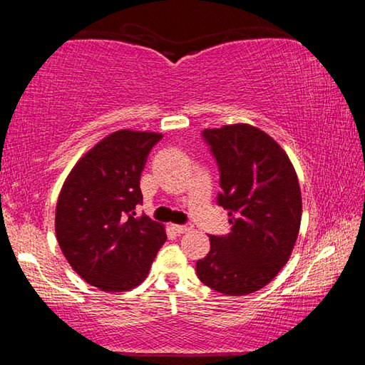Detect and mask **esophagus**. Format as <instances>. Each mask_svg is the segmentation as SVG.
<instances>
[{
	"label": "esophagus",
	"instance_id": "34e87169",
	"mask_svg": "<svg viewBox=\"0 0 365 365\" xmlns=\"http://www.w3.org/2000/svg\"><path fill=\"white\" fill-rule=\"evenodd\" d=\"M172 228H174V232L175 233H178V235H182V233H187V232H190L191 230V228H193V227H191V225H172Z\"/></svg>",
	"mask_w": 365,
	"mask_h": 365
}]
</instances>
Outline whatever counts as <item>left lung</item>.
Returning <instances> with one entry per match:
<instances>
[{"label": "left lung", "instance_id": "left-lung-1", "mask_svg": "<svg viewBox=\"0 0 365 365\" xmlns=\"http://www.w3.org/2000/svg\"><path fill=\"white\" fill-rule=\"evenodd\" d=\"M202 137L219 164L217 202L232 232L209 237L211 251L196 262V274L219 293H255L292 256L302 212L298 175L283 148L250 123L206 128Z\"/></svg>", "mask_w": 365, "mask_h": 365}]
</instances>
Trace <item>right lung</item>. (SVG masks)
Masks as SVG:
<instances>
[{
	"instance_id": "1",
	"label": "right lung",
	"mask_w": 365,
	"mask_h": 365,
	"mask_svg": "<svg viewBox=\"0 0 365 365\" xmlns=\"http://www.w3.org/2000/svg\"><path fill=\"white\" fill-rule=\"evenodd\" d=\"M156 132L123 128L86 151L61 188L56 238L71 267L101 292H128L146 279L160 246L164 225L137 217L143 202L140 177Z\"/></svg>"
}]
</instances>
